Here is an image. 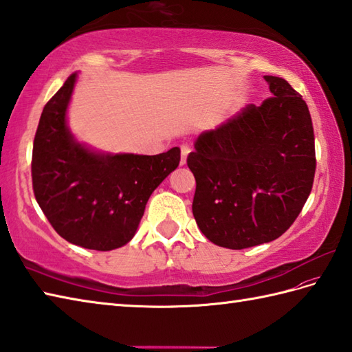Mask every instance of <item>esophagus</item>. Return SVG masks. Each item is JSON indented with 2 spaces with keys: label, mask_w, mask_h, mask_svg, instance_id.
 Segmentation results:
<instances>
[{
  "label": "esophagus",
  "mask_w": 352,
  "mask_h": 352,
  "mask_svg": "<svg viewBox=\"0 0 352 352\" xmlns=\"http://www.w3.org/2000/svg\"><path fill=\"white\" fill-rule=\"evenodd\" d=\"M179 150H182V160H179V163H182V165H186L187 154L190 153V148L187 145H182V146H179Z\"/></svg>",
  "instance_id": "1"
}]
</instances>
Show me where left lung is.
<instances>
[{
  "instance_id": "left-lung-1",
  "label": "left lung",
  "mask_w": 352,
  "mask_h": 352,
  "mask_svg": "<svg viewBox=\"0 0 352 352\" xmlns=\"http://www.w3.org/2000/svg\"><path fill=\"white\" fill-rule=\"evenodd\" d=\"M273 97L199 135L187 166L193 216L217 246L240 250L273 241L300 214L316 159L309 108L287 80L264 76Z\"/></svg>"
}]
</instances>
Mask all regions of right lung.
Wrapping results in <instances>:
<instances>
[{
  "instance_id": "add662e5",
  "label": "right lung",
  "mask_w": 352,
  "mask_h": 352,
  "mask_svg": "<svg viewBox=\"0 0 352 352\" xmlns=\"http://www.w3.org/2000/svg\"><path fill=\"white\" fill-rule=\"evenodd\" d=\"M75 82L73 73L43 108L32 145V190L64 240L118 249L133 239L146 201L178 166L179 148L156 156L103 154L76 142L65 124Z\"/></svg>"
}]
</instances>
